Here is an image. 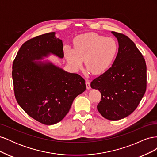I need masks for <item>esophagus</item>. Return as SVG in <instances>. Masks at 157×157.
<instances>
[{"mask_svg": "<svg viewBox=\"0 0 157 157\" xmlns=\"http://www.w3.org/2000/svg\"><path fill=\"white\" fill-rule=\"evenodd\" d=\"M86 88L88 90L91 88V87H90V82L89 80H86Z\"/></svg>", "mask_w": 157, "mask_h": 157, "instance_id": "34e87169", "label": "esophagus"}]
</instances>
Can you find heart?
<instances>
[{
	"instance_id": "heart-1",
	"label": "heart",
	"mask_w": 157,
	"mask_h": 157,
	"mask_svg": "<svg viewBox=\"0 0 157 157\" xmlns=\"http://www.w3.org/2000/svg\"><path fill=\"white\" fill-rule=\"evenodd\" d=\"M118 45L112 38H106L94 33L78 36L74 40V48H64V54L70 67L77 71L84 59L88 72L99 75L106 71L117 54Z\"/></svg>"
}]
</instances>
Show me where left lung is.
<instances>
[{
	"instance_id": "obj_1",
	"label": "left lung",
	"mask_w": 157,
	"mask_h": 157,
	"mask_svg": "<svg viewBox=\"0 0 157 157\" xmlns=\"http://www.w3.org/2000/svg\"><path fill=\"white\" fill-rule=\"evenodd\" d=\"M118 42V51L111 67L94 79L90 86L98 90L101 99L99 113L110 121L124 118L138 106L147 87V67L143 55L127 36L111 32Z\"/></svg>"
}]
</instances>
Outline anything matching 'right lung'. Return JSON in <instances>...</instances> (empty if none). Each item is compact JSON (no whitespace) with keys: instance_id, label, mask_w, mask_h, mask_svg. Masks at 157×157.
Instances as JSON below:
<instances>
[{"instance_id":"1","label":"right lung","mask_w":157,"mask_h":157,"mask_svg":"<svg viewBox=\"0 0 157 157\" xmlns=\"http://www.w3.org/2000/svg\"><path fill=\"white\" fill-rule=\"evenodd\" d=\"M55 32L26 41L12 65L15 97L28 115L42 124L52 125L69 113L75 98L86 90L84 79L50 61H36L50 54L64 56L63 42Z\"/></svg>"}]
</instances>
